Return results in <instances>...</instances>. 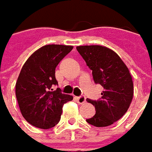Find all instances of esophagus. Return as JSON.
I'll return each instance as SVG.
<instances>
[{
    "mask_svg": "<svg viewBox=\"0 0 152 152\" xmlns=\"http://www.w3.org/2000/svg\"><path fill=\"white\" fill-rule=\"evenodd\" d=\"M76 101L80 104H83L86 103V98L83 97V96H82V97H76Z\"/></svg>",
    "mask_w": 152,
    "mask_h": 152,
    "instance_id": "obj_1",
    "label": "esophagus"
}]
</instances>
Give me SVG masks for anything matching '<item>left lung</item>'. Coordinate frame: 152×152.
Here are the masks:
<instances>
[{"label":"left lung","mask_w":152,"mask_h":152,"mask_svg":"<svg viewBox=\"0 0 152 152\" xmlns=\"http://www.w3.org/2000/svg\"><path fill=\"white\" fill-rule=\"evenodd\" d=\"M76 49L92 69L95 83L104 88L100 100L87 99L96 110L95 115L87 122L98 128L110 126L127 112L134 97V83L129 68L109 48L91 45L78 46Z\"/></svg>","instance_id":"left-lung-1"}]
</instances>
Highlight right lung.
Listing matches in <instances>:
<instances>
[{"instance_id": "add662e5", "label": "right lung", "mask_w": 152, "mask_h": 152, "mask_svg": "<svg viewBox=\"0 0 152 152\" xmlns=\"http://www.w3.org/2000/svg\"><path fill=\"white\" fill-rule=\"evenodd\" d=\"M73 46L46 45L35 51L23 64L15 86L18 106L23 118L39 129H48L57 125L61 117L63 105L73 97L61 94L55 68Z\"/></svg>"}]
</instances>
